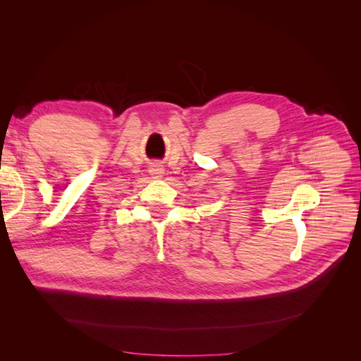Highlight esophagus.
Returning <instances> with one entry per match:
<instances>
[{
	"label": "esophagus",
	"instance_id": "obj_1",
	"mask_svg": "<svg viewBox=\"0 0 361 361\" xmlns=\"http://www.w3.org/2000/svg\"><path fill=\"white\" fill-rule=\"evenodd\" d=\"M150 171H152V174H154V176H155V178H159V176H161V174L164 173V169H162V167L159 166V164H155V166H154V167H152V170H150Z\"/></svg>",
	"mask_w": 361,
	"mask_h": 361
}]
</instances>
